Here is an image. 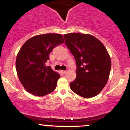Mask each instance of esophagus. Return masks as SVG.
Segmentation results:
<instances>
[{
    "label": "esophagus",
    "mask_w": 130,
    "mask_h": 130,
    "mask_svg": "<svg viewBox=\"0 0 130 130\" xmlns=\"http://www.w3.org/2000/svg\"><path fill=\"white\" fill-rule=\"evenodd\" d=\"M66 72H67V71H65V70H61V73H63V74L65 73Z\"/></svg>",
    "instance_id": "esophagus-1"
}]
</instances>
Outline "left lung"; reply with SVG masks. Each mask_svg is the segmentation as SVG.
Here are the masks:
<instances>
[{"mask_svg": "<svg viewBox=\"0 0 130 130\" xmlns=\"http://www.w3.org/2000/svg\"><path fill=\"white\" fill-rule=\"evenodd\" d=\"M63 38L76 64V78L70 83L71 89L85 98L95 96L109 79L111 60L107 51L92 35L70 33Z\"/></svg>", "mask_w": 130, "mask_h": 130, "instance_id": "8db88e82", "label": "left lung"}]
</instances>
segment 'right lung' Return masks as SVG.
Here are the masks:
<instances>
[{
  "label": "right lung",
  "instance_id": "add662e5",
  "mask_svg": "<svg viewBox=\"0 0 130 130\" xmlns=\"http://www.w3.org/2000/svg\"><path fill=\"white\" fill-rule=\"evenodd\" d=\"M64 42L60 34H44L28 39L20 50L16 59V69L21 83L32 94L42 96L55 89L60 77L46 62L49 54Z\"/></svg>",
  "mask_w": 130,
  "mask_h": 130
}]
</instances>
